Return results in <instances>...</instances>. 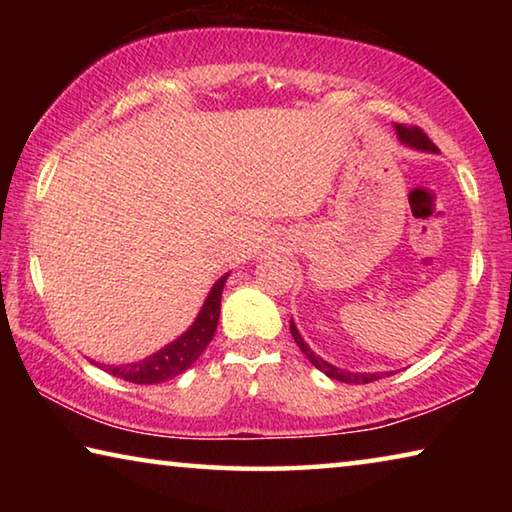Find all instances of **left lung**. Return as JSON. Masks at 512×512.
<instances>
[{
	"mask_svg": "<svg viewBox=\"0 0 512 512\" xmlns=\"http://www.w3.org/2000/svg\"><path fill=\"white\" fill-rule=\"evenodd\" d=\"M395 131H397V140H400L404 146H409V149H413V151H424V153H436L438 151L436 146L431 144L429 137L420 131V128H415V126L413 128H406V126L395 124ZM289 329H291V336L298 343V348L305 352V357L309 359L311 366H316L320 372H325L329 379L343 381V384H370V381L381 379L379 372H350V370H343V368L332 366V363L325 361V359H320L318 354H314V350H311L309 345L305 343V339H302V336H300L298 327H296V323H293V320L289 323ZM388 375H391V372H388Z\"/></svg>",
	"mask_w": 512,
	"mask_h": 512,
	"instance_id": "left-lung-1",
	"label": "left lung"
}]
</instances>
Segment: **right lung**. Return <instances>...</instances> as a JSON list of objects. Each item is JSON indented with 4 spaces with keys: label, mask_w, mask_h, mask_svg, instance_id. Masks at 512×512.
I'll return each instance as SVG.
<instances>
[{
    "label": "right lung",
    "mask_w": 512,
    "mask_h": 512,
    "mask_svg": "<svg viewBox=\"0 0 512 512\" xmlns=\"http://www.w3.org/2000/svg\"><path fill=\"white\" fill-rule=\"evenodd\" d=\"M230 273L221 275L219 280L214 282V287L207 293L201 311L194 318V323L189 325L187 332L178 336L176 341L164 345L162 350L153 352L151 357H146L137 363H121V366H103L97 363L112 377H119L124 381H133V384H162V381L173 379L183 375L187 368L194 366V361L201 357L203 350L210 345L212 336L216 332V325H219V314H221V293L223 284L228 280Z\"/></svg>",
    "instance_id": "add662e5"
}]
</instances>
